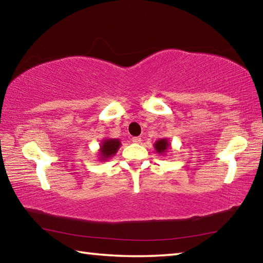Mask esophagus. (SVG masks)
I'll list each match as a JSON object with an SVG mask.
<instances>
[{"label":"esophagus","mask_w":263,"mask_h":263,"mask_svg":"<svg viewBox=\"0 0 263 263\" xmlns=\"http://www.w3.org/2000/svg\"><path fill=\"white\" fill-rule=\"evenodd\" d=\"M132 141L135 142V144H140V142H141V138H140V137H133V138H132Z\"/></svg>","instance_id":"esophagus-1"}]
</instances>
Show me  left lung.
<instances>
[{
  "instance_id": "8db88e82",
  "label": "left lung",
  "mask_w": 263,
  "mask_h": 263,
  "mask_svg": "<svg viewBox=\"0 0 263 263\" xmlns=\"http://www.w3.org/2000/svg\"><path fill=\"white\" fill-rule=\"evenodd\" d=\"M154 148L159 154H166L167 151L171 148V142L167 139V138H163V139H159L154 144Z\"/></svg>"
}]
</instances>
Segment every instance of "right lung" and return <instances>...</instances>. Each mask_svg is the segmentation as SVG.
<instances>
[{
  "instance_id": "add662e5",
  "label": "right lung",
  "mask_w": 263,
  "mask_h": 263,
  "mask_svg": "<svg viewBox=\"0 0 263 263\" xmlns=\"http://www.w3.org/2000/svg\"><path fill=\"white\" fill-rule=\"evenodd\" d=\"M121 140L119 139H104L101 141L99 149V160L100 161H106L111 157L117 153V151L121 147Z\"/></svg>"
}]
</instances>
